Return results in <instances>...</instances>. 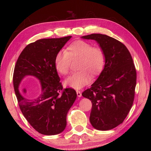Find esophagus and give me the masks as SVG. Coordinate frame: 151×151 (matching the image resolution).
<instances>
[{"label":"esophagus","mask_w":151,"mask_h":151,"mask_svg":"<svg viewBox=\"0 0 151 151\" xmlns=\"http://www.w3.org/2000/svg\"><path fill=\"white\" fill-rule=\"evenodd\" d=\"M76 94L78 97H81L82 96V93L80 91H76Z\"/></svg>","instance_id":"esophagus-1"}]
</instances>
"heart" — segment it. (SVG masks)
<instances>
[{
	"label": "heart",
	"mask_w": 151,
	"mask_h": 151,
	"mask_svg": "<svg viewBox=\"0 0 151 151\" xmlns=\"http://www.w3.org/2000/svg\"><path fill=\"white\" fill-rule=\"evenodd\" d=\"M78 59V72L73 74L65 84L75 89H81L91 81V75L96 76L105 65V53L99 47L91 43L76 40L68 46L66 50L58 52L55 57V66L58 73L67 75L70 71L71 60Z\"/></svg>",
	"instance_id": "1"
}]
</instances>
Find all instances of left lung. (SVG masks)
<instances>
[{
    "label": "left lung",
    "mask_w": 151,
    "mask_h": 151,
    "mask_svg": "<svg viewBox=\"0 0 151 151\" xmlns=\"http://www.w3.org/2000/svg\"><path fill=\"white\" fill-rule=\"evenodd\" d=\"M82 38L95 40L105 53L104 69L82 95L91 101L92 126L108 131L122 123L131 109L137 83L136 68L131 53L118 40L102 34Z\"/></svg>",
    "instance_id": "obj_1"
}]
</instances>
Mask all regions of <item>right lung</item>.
<instances>
[{
  "label": "right lung",
  "instance_id": "1",
  "mask_svg": "<svg viewBox=\"0 0 151 151\" xmlns=\"http://www.w3.org/2000/svg\"><path fill=\"white\" fill-rule=\"evenodd\" d=\"M71 36L59 39H42L30 43L19 55L13 73V85L18 103L27 121L39 133H60L66 125V114L75 101L76 93L63 88L55 66L57 53ZM40 80L42 91L36 98L25 96L19 87L25 76Z\"/></svg>",
  "mask_w": 151,
  "mask_h": 151
}]
</instances>
